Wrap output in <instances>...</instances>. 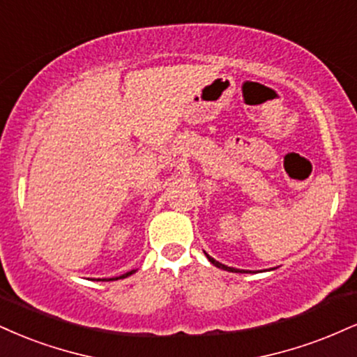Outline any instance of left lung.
Segmentation results:
<instances>
[{
	"label": "left lung",
	"instance_id": "8db88e82",
	"mask_svg": "<svg viewBox=\"0 0 357 357\" xmlns=\"http://www.w3.org/2000/svg\"><path fill=\"white\" fill-rule=\"evenodd\" d=\"M204 255H206V252H204ZM206 257H208V259H209V261H211V263H213L214 266H216V268H220V269H225V271H229V273H248V271H243V269H236V268H229V266H226V264H221V263H220V261L213 259V257H211V256H209V255H206ZM249 273H251V271H249Z\"/></svg>",
	"mask_w": 357,
	"mask_h": 357
}]
</instances>
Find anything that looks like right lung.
<instances>
[{
  "mask_svg": "<svg viewBox=\"0 0 357 357\" xmlns=\"http://www.w3.org/2000/svg\"><path fill=\"white\" fill-rule=\"evenodd\" d=\"M135 273V271H130V273H126V274H123V276H119V278H109V279H98V281H116V279H123V278H128V276H131V274Z\"/></svg>",
  "mask_w": 357,
  "mask_h": 357,
  "instance_id": "obj_1",
  "label": "right lung"
}]
</instances>
